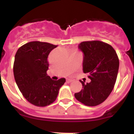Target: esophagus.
Here are the masks:
<instances>
[{"label": "esophagus", "mask_w": 134, "mask_h": 134, "mask_svg": "<svg viewBox=\"0 0 134 134\" xmlns=\"http://www.w3.org/2000/svg\"><path fill=\"white\" fill-rule=\"evenodd\" d=\"M73 81V80H72V79H67V80H66V82H68V83H70V82H72Z\"/></svg>", "instance_id": "1"}]
</instances>
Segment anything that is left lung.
<instances>
[{
	"instance_id": "left-lung-1",
	"label": "left lung",
	"mask_w": 134,
	"mask_h": 134,
	"mask_svg": "<svg viewBox=\"0 0 134 134\" xmlns=\"http://www.w3.org/2000/svg\"><path fill=\"white\" fill-rule=\"evenodd\" d=\"M83 53L82 70L91 80L75 93L79 101L87 106H96L107 99L115 84L119 70V58L113 47L100 41H83L79 45Z\"/></svg>"
}]
</instances>
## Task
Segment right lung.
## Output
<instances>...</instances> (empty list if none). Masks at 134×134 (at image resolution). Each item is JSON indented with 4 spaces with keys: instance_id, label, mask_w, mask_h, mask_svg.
Returning a JSON list of instances; mask_svg holds the SVG:
<instances>
[{
    "instance_id": "right-lung-1",
    "label": "right lung",
    "mask_w": 134,
    "mask_h": 134,
    "mask_svg": "<svg viewBox=\"0 0 134 134\" xmlns=\"http://www.w3.org/2000/svg\"><path fill=\"white\" fill-rule=\"evenodd\" d=\"M58 46L31 41L19 48L15 56L13 73L23 97L30 103L45 107L54 103L66 79L54 80L47 74L49 53Z\"/></svg>"
}]
</instances>
